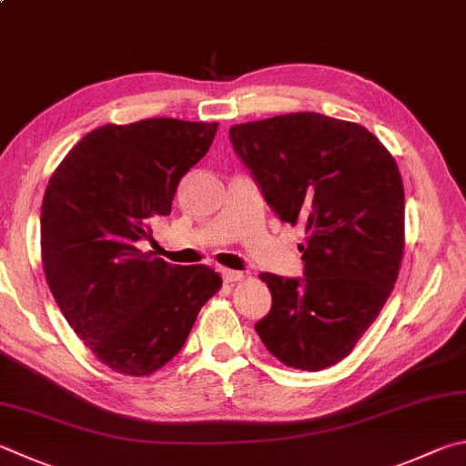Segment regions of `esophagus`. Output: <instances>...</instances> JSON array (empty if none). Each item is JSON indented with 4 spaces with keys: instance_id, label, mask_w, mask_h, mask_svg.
Returning <instances> with one entry per match:
<instances>
[{
    "instance_id": "esophagus-1",
    "label": "esophagus",
    "mask_w": 466,
    "mask_h": 466,
    "mask_svg": "<svg viewBox=\"0 0 466 466\" xmlns=\"http://www.w3.org/2000/svg\"><path fill=\"white\" fill-rule=\"evenodd\" d=\"M220 276H223L225 282H239V280L246 279V274H243V272L227 270V268H223V270H220Z\"/></svg>"
}]
</instances>
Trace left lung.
<instances>
[{"label": "left lung", "mask_w": 466, "mask_h": 466, "mask_svg": "<svg viewBox=\"0 0 466 466\" xmlns=\"http://www.w3.org/2000/svg\"><path fill=\"white\" fill-rule=\"evenodd\" d=\"M266 202L305 227V279L259 274L272 309L256 323L282 364L323 370L352 352L393 290L405 192L385 145L356 122L295 112L228 128Z\"/></svg>", "instance_id": "obj_1"}]
</instances>
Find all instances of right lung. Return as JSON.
<instances>
[{
	"label": "right lung",
	"instance_id": "obj_1",
	"mask_svg": "<svg viewBox=\"0 0 466 466\" xmlns=\"http://www.w3.org/2000/svg\"><path fill=\"white\" fill-rule=\"evenodd\" d=\"M217 128L177 118L97 127L48 179L40 210L48 289L77 338L120 374L147 377L167 364L223 284L208 266L141 251Z\"/></svg>",
	"mask_w": 466,
	"mask_h": 466
}]
</instances>
